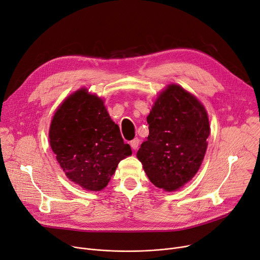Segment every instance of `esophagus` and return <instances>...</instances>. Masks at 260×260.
<instances>
[{"label":"esophagus","mask_w":260,"mask_h":260,"mask_svg":"<svg viewBox=\"0 0 260 260\" xmlns=\"http://www.w3.org/2000/svg\"><path fill=\"white\" fill-rule=\"evenodd\" d=\"M139 144H140V140L138 138H135L134 140L131 141V146L134 150H137L138 147H139Z\"/></svg>","instance_id":"esophagus-1"}]
</instances>
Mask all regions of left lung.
Returning a JSON list of instances; mask_svg holds the SVG:
<instances>
[{
    "mask_svg": "<svg viewBox=\"0 0 260 260\" xmlns=\"http://www.w3.org/2000/svg\"><path fill=\"white\" fill-rule=\"evenodd\" d=\"M149 135L137 152L149 180L177 191L198 172L207 148L209 121L203 105L179 85L159 93L147 116Z\"/></svg>",
    "mask_w": 260,
    "mask_h": 260,
    "instance_id": "left-lung-1",
    "label": "left lung"
}]
</instances>
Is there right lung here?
Listing matches in <instances>:
<instances>
[{"instance_id":"1","label":"right lung","mask_w":260,"mask_h":260,"mask_svg":"<svg viewBox=\"0 0 260 260\" xmlns=\"http://www.w3.org/2000/svg\"><path fill=\"white\" fill-rule=\"evenodd\" d=\"M50 144L67 178L87 191H101L119 161L132 154L95 94L83 88L69 95L56 111Z\"/></svg>"}]
</instances>
